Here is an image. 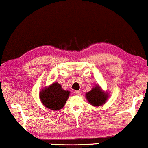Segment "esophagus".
Listing matches in <instances>:
<instances>
[{
    "label": "esophagus",
    "instance_id": "esophagus-1",
    "mask_svg": "<svg viewBox=\"0 0 148 148\" xmlns=\"http://www.w3.org/2000/svg\"><path fill=\"white\" fill-rule=\"evenodd\" d=\"M75 93L77 94V95H81V91H79V90H77V91H75Z\"/></svg>",
    "mask_w": 148,
    "mask_h": 148
}]
</instances>
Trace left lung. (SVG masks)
<instances>
[{"instance_id": "obj_1", "label": "left lung", "mask_w": 148, "mask_h": 148, "mask_svg": "<svg viewBox=\"0 0 148 148\" xmlns=\"http://www.w3.org/2000/svg\"><path fill=\"white\" fill-rule=\"evenodd\" d=\"M86 98L92 106H100L106 103L108 95L104 93L99 86H95L86 94Z\"/></svg>"}]
</instances>
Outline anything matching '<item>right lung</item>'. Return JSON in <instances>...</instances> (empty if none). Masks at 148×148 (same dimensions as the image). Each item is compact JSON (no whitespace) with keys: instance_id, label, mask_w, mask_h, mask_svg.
Here are the masks:
<instances>
[{"instance_id":"add662e5","label":"right lung","mask_w":148,"mask_h":148,"mask_svg":"<svg viewBox=\"0 0 148 148\" xmlns=\"http://www.w3.org/2000/svg\"><path fill=\"white\" fill-rule=\"evenodd\" d=\"M70 92L61 88L58 83H54L48 88L42 90L40 99L43 105L51 110H59L65 106Z\"/></svg>"}]
</instances>
